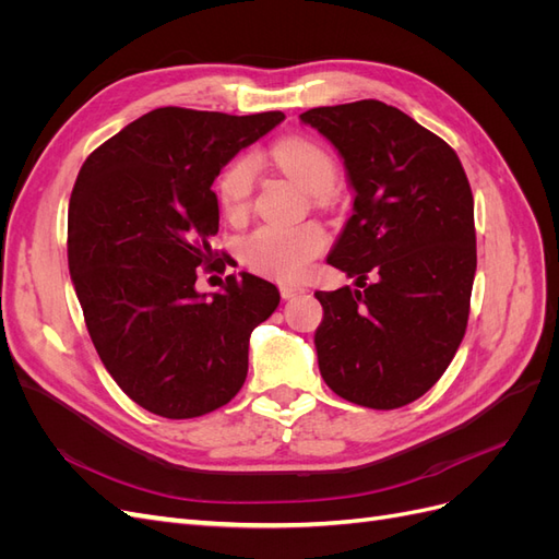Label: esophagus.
Returning <instances> with one entry per match:
<instances>
[{
    "label": "esophagus",
    "mask_w": 559,
    "mask_h": 559,
    "mask_svg": "<svg viewBox=\"0 0 559 559\" xmlns=\"http://www.w3.org/2000/svg\"><path fill=\"white\" fill-rule=\"evenodd\" d=\"M280 294L284 300H289V298L306 294V289H300V286H294V284H280Z\"/></svg>",
    "instance_id": "1"
}]
</instances>
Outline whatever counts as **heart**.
I'll list each match as a JSON object with an SVG mask.
<instances>
[{
	"instance_id": "obj_1",
	"label": "heart",
	"mask_w": 559,
	"mask_h": 559,
	"mask_svg": "<svg viewBox=\"0 0 559 559\" xmlns=\"http://www.w3.org/2000/svg\"><path fill=\"white\" fill-rule=\"evenodd\" d=\"M275 165L310 191L319 205H326L337 181V163L331 151L306 134H289L270 148ZM257 158L242 154L233 158L216 181V198L228 222L240 224L251 212ZM326 233L317 224L261 226L242 245V261L253 273L296 282L306 277L312 261L326 249Z\"/></svg>"
}]
</instances>
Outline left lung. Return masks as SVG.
<instances>
[{"label":"left lung","mask_w":559,"mask_h":559,"mask_svg":"<svg viewBox=\"0 0 559 559\" xmlns=\"http://www.w3.org/2000/svg\"><path fill=\"white\" fill-rule=\"evenodd\" d=\"M300 121L341 151L357 193L329 263L359 289L314 294L321 378L364 408H401L441 380L466 333L478 261L466 173L448 142L380 99Z\"/></svg>","instance_id":"obj_1"}]
</instances>
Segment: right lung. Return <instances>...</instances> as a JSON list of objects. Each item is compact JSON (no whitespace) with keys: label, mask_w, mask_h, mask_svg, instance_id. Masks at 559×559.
I'll return each instance as SVG.
<instances>
[{"label":"right lung","mask_w":559,"mask_h":559,"mask_svg":"<svg viewBox=\"0 0 559 559\" xmlns=\"http://www.w3.org/2000/svg\"><path fill=\"white\" fill-rule=\"evenodd\" d=\"M280 121L282 111L160 107L81 165L67 214L72 282L99 359L148 413L207 415L245 384L249 335L277 310V286L240 273L205 296L195 280L198 267L224 273L230 263L210 245L214 179Z\"/></svg>","instance_id":"add662e5"}]
</instances>
